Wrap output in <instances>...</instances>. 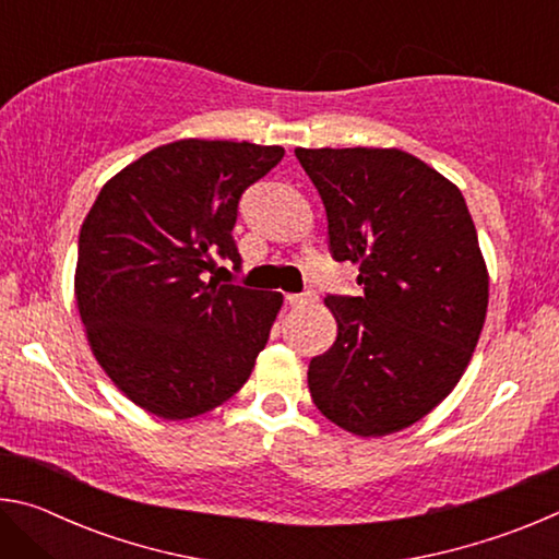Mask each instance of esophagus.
Returning <instances> with one entry per match:
<instances>
[{"instance_id": "1", "label": "esophagus", "mask_w": 559, "mask_h": 559, "mask_svg": "<svg viewBox=\"0 0 559 559\" xmlns=\"http://www.w3.org/2000/svg\"><path fill=\"white\" fill-rule=\"evenodd\" d=\"M286 300H288V306H293V308H302V306H308V302H313L316 296H313V293H288Z\"/></svg>"}]
</instances>
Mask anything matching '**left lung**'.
Masks as SVG:
<instances>
[{
	"mask_svg": "<svg viewBox=\"0 0 559 559\" xmlns=\"http://www.w3.org/2000/svg\"><path fill=\"white\" fill-rule=\"evenodd\" d=\"M325 204L330 251L362 296H328L337 337L310 359L320 414L355 437L424 419L459 384L488 310V269L461 189L396 147H296Z\"/></svg>",
	"mask_w": 559,
	"mask_h": 559,
	"instance_id": "obj_1",
	"label": "left lung"
}]
</instances>
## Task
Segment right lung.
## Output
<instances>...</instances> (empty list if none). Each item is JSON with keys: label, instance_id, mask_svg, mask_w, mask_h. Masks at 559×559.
I'll return each instance as SVG.
<instances>
[{"label": "right lung", "instance_id": "add662e5", "mask_svg": "<svg viewBox=\"0 0 559 559\" xmlns=\"http://www.w3.org/2000/svg\"><path fill=\"white\" fill-rule=\"evenodd\" d=\"M281 157L278 145L175 140L110 177L83 219L75 306L93 357L140 409L192 419L249 380L283 296L204 273L216 253L241 266L239 200Z\"/></svg>", "mask_w": 559, "mask_h": 559}]
</instances>
